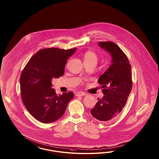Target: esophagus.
<instances>
[{
	"label": "esophagus",
	"instance_id": "esophagus-1",
	"mask_svg": "<svg viewBox=\"0 0 159 159\" xmlns=\"http://www.w3.org/2000/svg\"><path fill=\"white\" fill-rule=\"evenodd\" d=\"M86 93L83 92H78L76 94V96H86Z\"/></svg>",
	"mask_w": 159,
	"mask_h": 159
}]
</instances>
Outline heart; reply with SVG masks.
I'll list each match as a JSON object with an SVG mask.
<instances>
[{
    "mask_svg": "<svg viewBox=\"0 0 159 159\" xmlns=\"http://www.w3.org/2000/svg\"><path fill=\"white\" fill-rule=\"evenodd\" d=\"M94 60L97 61V56L96 53L91 51H88L84 55V61H90Z\"/></svg>",
    "mask_w": 159,
    "mask_h": 159,
    "instance_id": "b5f03b06",
    "label": "heart"
}]
</instances>
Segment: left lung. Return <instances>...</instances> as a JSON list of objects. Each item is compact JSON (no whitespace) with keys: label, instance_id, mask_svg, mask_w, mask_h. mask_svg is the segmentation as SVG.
Segmentation results:
<instances>
[{"label":"left lung","instance_id":"obj_1","mask_svg":"<svg viewBox=\"0 0 159 159\" xmlns=\"http://www.w3.org/2000/svg\"><path fill=\"white\" fill-rule=\"evenodd\" d=\"M98 44L110 53L112 64L98 80L104 96L98 98L90 112L97 120L106 122L114 118L125 107L132 88L131 66L127 56L116 43L105 41Z\"/></svg>","mask_w":159,"mask_h":159}]
</instances>
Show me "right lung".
I'll use <instances>...</instances> for the list:
<instances>
[{"instance_id":"obj_1","label":"right lung","mask_w":159,"mask_h":159,"mask_svg":"<svg viewBox=\"0 0 159 159\" xmlns=\"http://www.w3.org/2000/svg\"><path fill=\"white\" fill-rule=\"evenodd\" d=\"M76 49H41L23 70L20 78L22 101L30 114L42 123L49 124L59 119L74 97L72 92L57 96L52 89L51 80L62 76L67 59Z\"/></svg>"}]
</instances>
